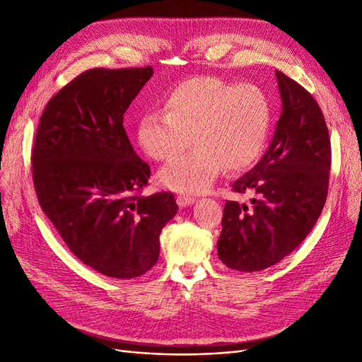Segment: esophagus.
I'll list each match as a JSON object with an SVG mask.
<instances>
[{"instance_id": "obj_1", "label": "esophagus", "mask_w": 362, "mask_h": 362, "mask_svg": "<svg viewBox=\"0 0 362 362\" xmlns=\"http://www.w3.org/2000/svg\"><path fill=\"white\" fill-rule=\"evenodd\" d=\"M177 202H178L180 206H187V205H192L194 202V198L190 194H178Z\"/></svg>"}]
</instances>
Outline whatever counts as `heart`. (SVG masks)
I'll return each instance as SVG.
<instances>
[{
    "label": "heart",
    "mask_w": 362,
    "mask_h": 362,
    "mask_svg": "<svg viewBox=\"0 0 362 362\" xmlns=\"http://www.w3.org/2000/svg\"><path fill=\"white\" fill-rule=\"evenodd\" d=\"M164 112L140 119L137 140L149 158L168 161L189 148L193 136L196 148L158 175L163 185L185 193L206 192L223 168H249L264 149L272 125L270 100L261 87L210 75L178 83L164 100Z\"/></svg>",
    "instance_id": "obj_1"
}]
</instances>
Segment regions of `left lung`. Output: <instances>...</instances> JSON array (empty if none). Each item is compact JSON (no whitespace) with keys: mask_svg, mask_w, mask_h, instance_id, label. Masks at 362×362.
Instances as JSON below:
<instances>
[{"mask_svg":"<svg viewBox=\"0 0 362 362\" xmlns=\"http://www.w3.org/2000/svg\"><path fill=\"white\" fill-rule=\"evenodd\" d=\"M282 115L266 154L233 192L250 202L226 201L217 254L238 272H258L290 255L311 233L329 187L331 140L313 95L276 71Z\"/></svg>","mask_w":362,"mask_h":362,"instance_id":"8db88e82","label":"left lung"}]
</instances>
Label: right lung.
<instances>
[{
	"label": "right lung",
	"mask_w": 362,
	"mask_h": 362,
	"mask_svg": "<svg viewBox=\"0 0 362 362\" xmlns=\"http://www.w3.org/2000/svg\"><path fill=\"white\" fill-rule=\"evenodd\" d=\"M152 68H93L54 95L31 149L42 211L72 254L105 276L129 279L156 266L172 192L141 196L151 168L137 157L124 115Z\"/></svg>",
	"instance_id": "add662e5"
}]
</instances>
